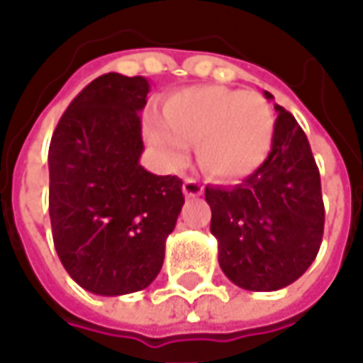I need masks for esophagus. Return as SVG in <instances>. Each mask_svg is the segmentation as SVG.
I'll use <instances>...</instances> for the list:
<instances>
[{"mask_svg": "<svg viewBox=\"0 0 363 363\" xmlns=\"http://www.w3.org/2000/svg\"><path fill=\"white\" fill-rule=\"evenodd\" d=\"M182 189H184V196H186V198H198V196H202L203 194V186L198 179H194V177H186Z\"/></svg>", "mask_w": 363, "mask_h": 363, "instance_id": "esophagus-1", "label": "esophagus"}]
</instances>
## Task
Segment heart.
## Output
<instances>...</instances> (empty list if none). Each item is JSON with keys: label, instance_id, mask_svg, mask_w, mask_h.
I'll return each instance as SVG.
<instances>
[{"label": "heart", "instance_id": "b5f03b06", "mask_svg": "<svg viewBox=\"0 0 363 363\" xmlns=\"http://www.w3.org/2000/svg\"><path fill=\"white\" fill-rule=\"evenodd\" d=\"M274 135L271 105L257 92L191 86L175 92L165 119L151 117L145 137L169 169H182L198 141L200 165L220 179H240L267 160Z\"/></svg>", "mask_w": 363, "mask_h": 363}]
</instances>
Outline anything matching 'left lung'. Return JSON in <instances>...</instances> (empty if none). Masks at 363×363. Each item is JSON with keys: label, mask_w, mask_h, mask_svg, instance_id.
Masks as SVG:
<instances>
[{"label": "left lung", "mask_w": 363, "mask_h": 363, "mask_svg": "<svg viewBox=\"0 0 363 363\" xmlns=\"http://www.w3.org/2000/svg\"><path fill=\"white\" fill-rule=\"evenodd\" d=\"M267 99L272 94L264 92ZM269 157L244 184L206 188L218 262L246 291H279L299 279L319 252L325 224L321 179L299 123L283 106Z\"/></svg>", "instance_id": "8db88e82"}]
</instances>
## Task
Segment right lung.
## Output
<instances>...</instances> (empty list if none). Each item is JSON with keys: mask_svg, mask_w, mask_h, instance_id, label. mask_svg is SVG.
I'll use <instances>...</instances> for the list:
<instances>
[{"mask_svg": "<svg viewBox=\"0 0 363 363\" xmlns=\"http://www.w3.org/2000/svg\"><path fill=\"white\" fill-rule=\"evenodd\" d=\"M147 92L143 77H99L70 103L50 141L54 246L66 272L94 295L151 285L184 206L179 177L139 163Z\"/></svg>", "mask_w": 363, "mask_h": 363, "instance_id": "add662e5", "label": "right lung"}]
</instances>
